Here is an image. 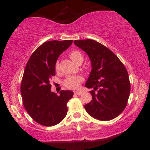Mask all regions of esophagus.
Returning <instances> with one entry per match:
<instances>
[{"instance_id": "34e87169", "label": "esophagus", "mask_w": 150, "mask_h": 150, "mask_svg": "<svg viewBox=\"0 0 150 150\" xmlns=\"http://www.w3.org/2000/svg\"><path fill=\"white\" fill-rule=\"evenodd\" d=\"M75 95H80L82 94V92H81V91H75L74 92Z\"/></svg>"}]
</instances>
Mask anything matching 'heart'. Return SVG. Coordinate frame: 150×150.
<instances>
[{
    "instance_id": "heart-1",
    "label": "heart",
    "mask_w": 150,
    "mask_h": 150,
    "mask_svg": "<svg viewBox=\"0 0 150 150\" xmlns=\"http://www.w3.org/2000/svg\"><path fill=\"white\" fill-rule=\"evenodd\" d=\"M69 57L73 62L76 64L78 63H82L83 61V55L79 51L74 50L69 54ZM59 67V63L57 61L55 64V70H58ZM83 79L81 76H69L65 79L64 85L66 87L71 88V89H77L79 88L81 83L83 82Z\"/></svg>"
}]
</instances>
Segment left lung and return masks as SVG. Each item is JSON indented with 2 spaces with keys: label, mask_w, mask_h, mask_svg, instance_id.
I'll return each mask as SVG.
<instances>
[{
  "label": "left lung",
  "mask_w": 150,
  "mask_h": 150,
  "mask_svg": "<svg viewBox=\"0 0 150 150\" xmlns=\"http://www.w3.org/2000/svg\"><path fill=\"white\" fill-rule=\"evenodd\" d=\"M74 44L88 55L92 69L85 87L92 100L85 105L87 113L97 120L106 121L120 115L126 108L130 83L126 67L105 45L93 40H75Z\"/></svg>",
  "instance_id": "8db88e82"
}]
</instances>
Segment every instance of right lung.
Listing matches in <instances>:
<instances>
[{
    "label": "right lung",
    "mask_w": 150,
    "mask_h": 150,
    "mask_svg": "<svg viewBox=\"0 0 150 150\" xmlns=\"http://www.w3.org/2000/svg\"><path fill=\"white\" fill-rule=\"evenodd\" d=\"M72 43L71 40L44 42L34 51L25 67L20 85L22 102L31 118L41 125H56L67 115V103L73 92L63 90L57 95L51 91L50 81L55 75L58 57Z\"/></svg>",
    "instance_id": "right-lung-1"
}]
</instances>
